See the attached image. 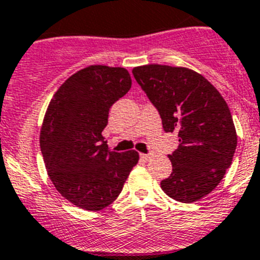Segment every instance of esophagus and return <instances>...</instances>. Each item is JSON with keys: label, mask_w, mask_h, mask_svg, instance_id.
<instances>
[{"label": "esophagus", "mask_w": 260, "mask_h": 260, "mask_svg": "<svg viewBox=\"0 0 260 260\" xmlns=\"http://www.w3.org/2000/svg\"><path fill=\"white\" fill-rule=\"evenodd\" d=\"M153 156L152 152H148V153H141V157L143 158V160H148V158H151Z\"/></svg>", "instance_id": "1"}]
</instances>
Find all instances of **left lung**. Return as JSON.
I'll return each mask as SVG.
<instances>
[{
    "label": "left lung",
    "mask_w": 260,
    "mask_h": 260,
    "mask_svg": "<svg viewBox=\"0 0 260 260\" xmlns=\"http://www.w3.org/2000/svg\"><path fill=\"white\" fill-rule=\"evenodd\" d=\"M138 84L161 117L165 133L178 134L169 155L171 176L161 189L192 203L210 194L231 167L237 134L228 104L201 74L186 68L146 65L133 69Z\"/></svg>",
    "instance_id": "8db88e82"
}]
</instances>
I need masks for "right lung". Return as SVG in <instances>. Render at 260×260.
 <instances>
[{"label": "right lung", "instance_id": "obj_1", "mask_svg": "<svg viewBox=\"0 0 260 260\" xmlns=\"http://www.w3.org/2000/svg\"><path fill=\"white\" fill-rule=\"evenodd\" d=\"M130 88L126 69L93 65L71 75L50 100L41 153L53 185L77 207L100 211L113 203L139 160L135 151H108L102 135L110 107Z\"/></svg>", "mask_w": 260, "mask_h": 260}]
</instances>
